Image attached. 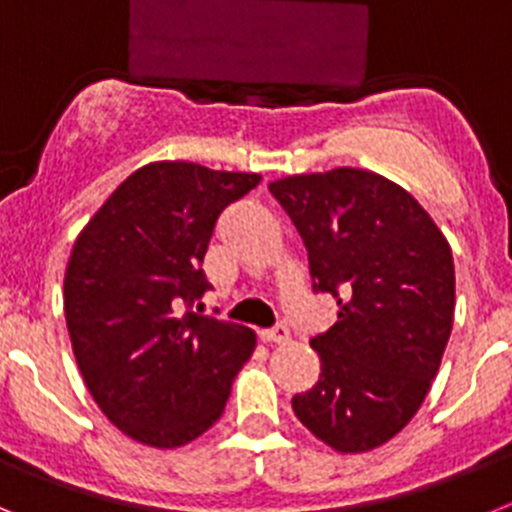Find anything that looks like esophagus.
I'll list each match as a JSON object with an SVG mask.
<instances>
[{
  "label": "esophagus",
  "mask_w": 512,
  "mask_h": 512,
  "mask_svg": "<svg viewBox=\"0 0 512 512\" xmlns=\"http://www.w3.org/2000/svg\"><path fill=\"white\" fill-rule=\"evenodd\" d=\"M288 336H290V331H288V326H285V324H278V326H273V329H262L260 331V339L265 344L288 342Z\"/></svg>",
  "instance_id": "34e87169"
}]
</instances>
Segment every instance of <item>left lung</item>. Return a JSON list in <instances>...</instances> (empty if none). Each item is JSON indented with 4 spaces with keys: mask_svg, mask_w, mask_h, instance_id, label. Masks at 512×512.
<instances>
[{
    "mask_svg": "<svg viewBox=\"0 0 512 512\" xmlns=\"http://www.w3.org/2000/svg\"><path fill=\"white\" fill-rule=\"evenodd\" d=\"M308 250L313 293L336 324L311 339L321 375L293 395L298 421L342 454L370 451L416 416L454 321L449 242L411 193L336 168L270 183Z\"/></svg>",
    "mask_w": 512,
    "mask_h": 512,
    "instance_id": "obj_1",
    "label": "left lung"
}]
</instances>
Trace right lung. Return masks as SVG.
Segmentation results:
<instances>
[{
    "instance_id": "obj_1",
    "label": "right lung",
    "mask_w": 512,
    "mask_h": 512,
    "mask_svg": "<svg viewBox=\"0 0 512 512\" xmlns=\"http://www.w3.org/2000/svg\"><path fill=\"white\" fill-rule=\"evenodd\" d=\"M260 183L196 163L135 170L78 234L63 306L78 370L104 416L173 449L209 431L255 349L247 326L199 316L216 219Z\"/></svg>"
}]
</instances>
